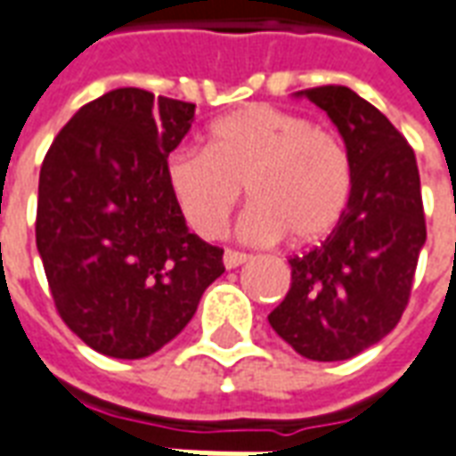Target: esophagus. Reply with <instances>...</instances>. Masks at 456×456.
<instances>
[{
  "label": "esophagus",
  "instance_id": "34e87169",
  "mask_svg": "<svg viewBox=\"0 0 456 456\" xmlns=\"http://www.w3.org/2000/svg\"><path fill=\"white\" fill-rule=\"evenodd\" d=\"M246 261H248V254H244V251H234V248H227V251H224V265H227V268H239V265Z\"/></svg>",
  "mask_w": 456,
  "mask_h": 456
}]
</instances>
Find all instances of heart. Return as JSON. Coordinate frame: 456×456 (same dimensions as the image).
<instances>
[{
	"label": "heart",
	"mask_w": 456,
	"mask_h": 456,
	"mask_svg": "<svg viewBox=\"0 0 456 456\" xmlns=\"http://www.w3.org/2000/svg\"><path fill=\"white\" fill-rule=\"evenodd\" d=\"M178 210L202 239L224 234L244 185L241 232L254 241L288 234L306 244L329 234L348 208L353 164L338 134L306 116L251 103L212 123L202 150L167 161Z\"/></svg>",
	"instance_id": "obj_1"
}]
</instances>
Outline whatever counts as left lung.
I'll return each instance as SVG.
<instances>
[{
  "mask_svg": "<svg viewBox=\"0 0 456 456\" xmlns=\"http://www.w3.org/2000/svg\"><path fill=\"white\" fill-rule=\"evenodd\" d=\"M346 140L353 193L322 244L292 256V282L268 322L302 357L350 360L399 323L408 306L426 212L413 147L348 86L305 91Z\"/></svg>",
  "mask_w": 456,
  "mask_h": 456,
  "instance_id": "left-lung-1",
  "label": "left lung"
}]
</instances>
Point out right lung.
I'll use <instances>...</instances> for the list:
<instances>
[{
    "mask_svg": "<svg viewBox=\"0 0 456 456\" xmlns=\"http://www.w3.org/2000/svg\"><path fill=\"white\" fill-rule=\"evenodd\" d=\"M193 118L188 101L113 89L79 108L43 159L36 244L50 295L101 355L164 348L224 273V248L188 232L167 183Z\"/></svg>",
    "mask_w": 456,
    "mask_h": 456,
    "instance_id": "obj_1",
    "label": "right lung"
}]
</instances>
